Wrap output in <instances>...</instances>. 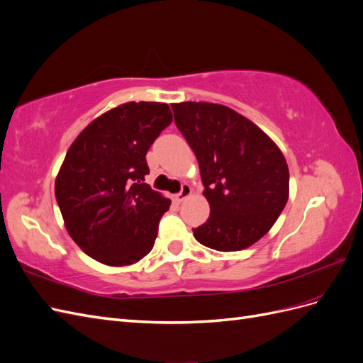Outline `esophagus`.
Wrapping results in <instances>:
<instances>
[{
	"label": "esophagus",
	"instance_id": "esophagus-1",
	"mask_svg": "<svg viewBox=\"0 0 363 363\" xmlns=\"http://www.w3.org/2000/svg\"><path fill=\"white\" fill-rule=\"evenodd\" d=\"M191 192H192V189H191V186L189 184H182V191L179 192V194H175V195H172V200L174 201H177V203H182L183 200H186L188 199V196L191 195Z\"/></svg>",
	"mask_w": 363,
	"mask_h": 363
}]
</instances>
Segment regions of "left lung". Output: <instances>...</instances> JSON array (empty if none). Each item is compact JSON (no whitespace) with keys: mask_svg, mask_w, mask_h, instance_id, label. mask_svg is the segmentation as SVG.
Instances as JSON below:
<instances>
[{"mask_svg":"<svg viewBox=\"0 0 363 363\" xmlns=\"http://www.w3.org/2000/svg\"><path fill=\"white\" fill-rule=\"evenodd\" d=\"M175 125L200 164L207 221L194 228L218 251L248 248L265 236L289 199V169L274 140L233 108L213 103L172 104Z\"/></svg>","mask_w":363,"mask_h":363,"instance_id":"obj_1","label":"left lung"}]
</instances>
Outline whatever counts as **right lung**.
Returning <instances> with one entry per match:
<instances>
[{
	"mask_svg": "<svg viewBox=\"0 0 363 363\" xmlns=\"http://www.w3.org/2000/svg\"><path fill=\"white\" fill-rule=\"evenodd\" d=\"M171 121L164 103L121 104L94 119L62 163L54 191L65 227L104 265H133L155 245L171 200L144 183L145 156Z\"/></svg>",
	"mask_w": 363,
	"mask_h": 363,
	"instance_id": "right-lung-1",
	"label": "right lung"
}]
</instances>
